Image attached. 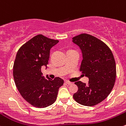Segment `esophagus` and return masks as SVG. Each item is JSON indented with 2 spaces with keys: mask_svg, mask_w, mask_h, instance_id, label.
<instances>
[{
  "mask_svg": "<svg viewBox=\"0 0 126 126\" xmlns=\"http://www.w3.org/2000/svg\"><path fill=\"white\" fill-rule=\"evenodd\" d=\"M65 83H67V84H68V85H70V84H73V83H72V82L69 81H65Z\"/></svg>",
  "mask_w": 126,
  "mask_h": 126,
  "instance_id": "obj_1",
  "label": "esophagus"
}]
</instances>
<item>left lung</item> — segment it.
<instances>
[{"mask_svg":"<svg viewBox=\"0 0 126 126\" xmlns=\"http://www.w3.org/2000/svg\"><path fill=\"white\" fill-rule=\"evenodd\" d=\"M72 39L83 53L79 72L89 78L88 84L81 81L75 83L78 89L73 97L82 105H97L108 96L114 85L116 68L113 54L104 42L91 35L81 33Z\"/></svg>","mask_w":126,"mask_h":126,"instance_id":"8db88e82","label":"left lung"}]
</instances>
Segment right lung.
I'll return each instance as SVG.
<instances>
[{
	"label": "right lung",
	"mask_w": 126,
	"mask_h": 126,
	"mask_svg": "<svg viewBox=\"0 0 126 126\" xmlns=\"http://www.w3.org/2000/svg\"><path fill=\"white\" fill-rule=\"evenodd\" d=\"M59 42L42 34L37 35L18 49L13 64V78L21 96L37 108H45L56 100L63 80L43 76L41 68L48 63L50 49Z\"/></svg>",
	"instance_id": "add662e5"
}]
</instances>
